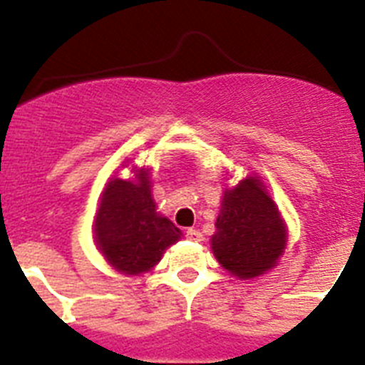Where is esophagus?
Masks as SVG:
<instances>
[{
  "label": "esophagus",
  "instance_id": "34e87169",
  "mask_svg": "<svg viewBox=\"0 0 365 365\" xmlns=\"http://www.w3.org/2000/svg\"><path fill=\"white\" fill-rule=\"evenodd\" d=\"M186 237H188L190 241H202V234L199 230H195V228H188V230H186Z\"/></svg>",
  "mask_w": 365,
  "mask_h": 365
}]
</instances>
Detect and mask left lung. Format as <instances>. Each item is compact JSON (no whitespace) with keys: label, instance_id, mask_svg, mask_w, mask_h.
Segmentation results:
<instances>
[{"label":"left lung","instance_id":"obj_1","mask_svg":"<svg viewBox=\"0 0 365 365\" xmlns=\"http://www.w3.org/2000/svg\"><path fill=\"white\" fill-rule=\"evenodd\" d=\"M287 225L257 175L225 188L212 235L219 265L240 279H252L278 265L287 247Z\"/></svg>","mask_w":365,"mask_h":365}]
</instances>
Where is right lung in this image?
<instances>
[{"mask_svg":"<svg viewBox=\"0 0 365 365\" xmlns=\"http://www.w3.org/2000/svg\"><path fill=\"white\" fill-rule=\"evenodd\" d=\"M130 164H124L128 168ZM133 177H111L98 199L93 232L106 263L125 276L153 270L182 232L157 212L151 195V168L131 166Z\"/></svg>","mask_w":365,"mask_h":365,"instance_id":"add662e5","label":"right lung"}]
</instances>
